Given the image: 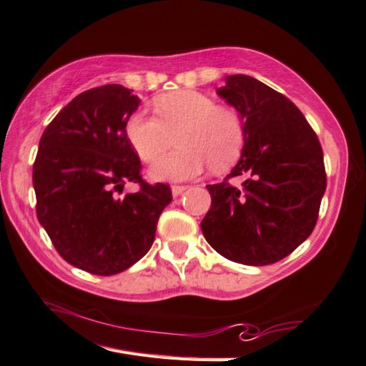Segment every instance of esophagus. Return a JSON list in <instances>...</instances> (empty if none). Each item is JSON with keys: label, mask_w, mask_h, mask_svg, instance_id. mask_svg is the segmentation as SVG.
Returning <instances> with one entry per match:
<instances>
[{"label": "esophagus", "mask_w": 366, "mask_h": 366, "mask_svg": "<svg viewBox=\"0 0 366 366\" xmlns=\"http://www.w3.org/2000/svg\"><path fill=\"white\" fill-rule=\"evenodd\" d=\"M189 189V185H172L171 187V192H172V197H179L182 195L185 190Z\"/></svg>", "instance_id": "obj_1"}]
</instances>
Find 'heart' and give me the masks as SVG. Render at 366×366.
I'll use <instances>...</instances> for the list:
<instances>
[{"label":"heart","mask_w":366,"mask_h":366,"mask_svg":"<svg viewBox=\"0 0 366 366\" xmlns=\"http://www.w3.org/2000/svg\"><path fill=\"white\" fill-rule=\"evenodd\" d=\"M157 115L136 112L126 123V137L142 162H155L172 136L181 149L152 166L155 181H185L211 168L229 169L242 155L244 128L234 109L216 105L198 91H174L155 101Z\"/></svg>","instance_id":"heart-1"}]
</instances>
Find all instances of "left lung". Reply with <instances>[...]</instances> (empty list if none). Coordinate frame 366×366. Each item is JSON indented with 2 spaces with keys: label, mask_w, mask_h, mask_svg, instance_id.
Returning a JSON list of instances; mask_svg holds the SVG:
<instances>
[{
  "label": "left lung",
  "mask_w": 366,
  "mask_h": 366,
  "mask_svg": "<svg viewBox=\"0 0 366 366\" xmlns=\"http://www.w3.org/2000/svg\"><path fill=\"white\" fill-rule=\"evenodd\" d=\"M217 96L244 128L240 160L227 177L242 187L206 185L211 208L202 230L219 254L247 265H267L293 252L315 227L327 189L323 152L296 105L248 75H230Z\"/></svg>",
  "instance_id": "obj_1"
}]
</instances>
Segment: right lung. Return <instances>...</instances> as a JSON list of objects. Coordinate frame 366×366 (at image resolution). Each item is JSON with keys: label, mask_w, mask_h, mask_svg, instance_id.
<instances>
[{"label": "right lung", "mask_w": 366, "mask_h": 366, "mask_svg": "<svg viewBox=\"0 0 366 366\" xmlns=\"http://www.w3.org/2000/svg\"><path fill=\"white\" fill-rule=\"evenodd\" d=\"M141 99L122 84L78 94L39 139L33 164L36 216L65 261L94 275H115L147 254L157 222L172 200L166 184L142 181L126 123ZM137 182L136 194L121 193Z\"/></svg>", "instance_id": "add662e5"}]
</instances>
